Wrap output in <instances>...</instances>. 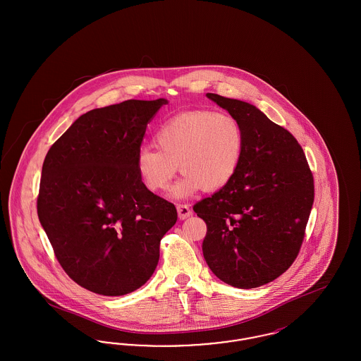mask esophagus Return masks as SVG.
<instances>
[{"label":"esophagus","mask_w":361,"mask_h":361,"mask_svg":"<svg viewBox=\"0 0 361 361\" xmlns=\"http://www.w3.org/2000/svg\"><path fill=\"white\" fill-rule=\"evenodd\" d=\"M177 214L180 219H187L192 215V209L187 204H177Z\"/></svg>","instance_id":"34e87169"}]
</instances>
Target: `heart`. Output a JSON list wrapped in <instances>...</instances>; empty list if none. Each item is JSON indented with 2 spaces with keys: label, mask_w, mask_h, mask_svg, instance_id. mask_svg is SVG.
<instances>
[{
  "label": "heart",
  "mask_w": 361,
  "mask_h": 361,
  "mask_svg": "<svg viewBox=\"0 0 361 361\" xmlns=\"http://www.w3.org/2000/svg\"><path fill=\"white\" fill-rule=\"evenodd\" d=\"M154 140L158 149L142 146L137 150V174L146 188L166 190L178 165L184 176L172 189L177 199L189 197L200 188H224L238 171L245 150L240 121L211 109L173 116L157 130Z\"/></svg>",
  "instance_id": "b5f03b06"
}]
</instances>
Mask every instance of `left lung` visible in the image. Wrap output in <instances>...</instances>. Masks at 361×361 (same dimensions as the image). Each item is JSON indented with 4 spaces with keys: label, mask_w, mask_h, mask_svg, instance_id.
<instances>
[{
    "label": "left lung",
    "mask_w": 361,
    "mask_h": 361,
    "mask_svg": "<svg viewBox=\"0 0 361 361\" xmlns=\"http://www.w3.org/2000/svg\"><path fill=\"white\" fill-rule=\"evenodd\" d=\"M207 97L240 121L245 150L233 180L193 207L207 224L203 256L226 284L256 288L283 275L298 256L314 178L298 140L257 106L215 93Z\"/></svg>",
    "instance_id": "8db88e82"
}]
</instances>
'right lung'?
<instances>
[{"label": "right lung", "instance_id": "add662e5", "mask_svg": "<svg viewBox=\"0 0 361 361\" xmlns=\"http://www.w3.org/2000/svg\"><path fill=\"white\" fill-rule=\"evenodd\" d=\"M165 104L92 109L44 158L37 216L61 267L89 291L121 296L142 287L177 221L176 207L146 188L135 165L147 123Z\"/></svg>", "mask_w": 361, "mask_h": 361}]
</instances>
